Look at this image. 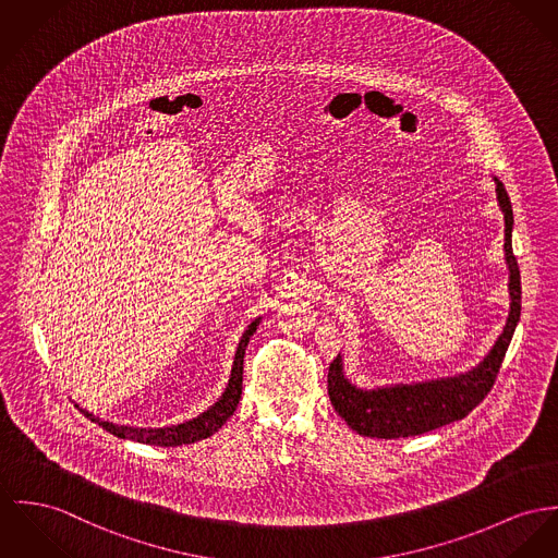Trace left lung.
<instances>
[{
    "instance_id": "1",
    "label": "left lung",
    "mask_w": 558,
    "mask_h": 558,
    "mask_svg": "<svg viewBox=\"0 0 558 558\" xmlns=\"http://www.w3.org/2000/svg\"><path fill=\"white\" fill-rule=\"evenodd\" d=\"M497 182V199L506 218V260L510 267V316L504 333L490 354L468 374L423 385L390 386L378 390H361L343 378L340 354L329 365V399L345 425L359 435L378 439H399L439 429L465 418L477 408L497 380L508 345L520 320V269L512 251V204L506 186Z\"/></svg>"
}]
</instances>
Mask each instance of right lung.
Masks as SVG:
<instances>
[{
  "instance_id": "right-lung-1",
  "label": "right lung",
  "mask_w": 558,
  "mask_h": 558,
  "mask_svg": "<svg viewBox=\"0 0 558 558\" xmlns=\"http://www.w3.org/2000/svg\"><path fill=\"white\" fill-rule=\"evenodd\" d=\"M260 318H255L248 329L244 331L238 352H235V361H233V369H231V378L229 385L225 388L222 397L216 401L210 410H206L204 414H199L197 418L175 425V427H166V429H133V427H123V425H112L106 421L95 418L93 414H88L83 410L86 418H90L93 423H97L101 429L121 437V439H133L140 444H150V446H182V444H195L199 439L210 437L213 433L220 429L229 416H233L240 397H242V372H244V352L246 345L251 342V336L257 331V325Z\"/></svg>"
}]
</instances>
